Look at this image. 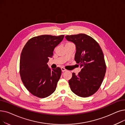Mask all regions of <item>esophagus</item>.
Returning <instances> with one entry per match:
<instances>
[{
  "label": "esophagus",
  "instance_id": "obj_1",
  "mask_svg": "<svg viewBox=\"0 0 125 125\" xmlns=\"http://www.w3.org/2000/svg\"><path fill=\"white\" fill-rule=\"evenodd\" d=\"M61 70H62V72H64V71H67V70H66V69H65V68H63V67H62V68H61Z\"/></svg>",
  "mask_w": 125,
  "mask_h": 125
}]
</instances>
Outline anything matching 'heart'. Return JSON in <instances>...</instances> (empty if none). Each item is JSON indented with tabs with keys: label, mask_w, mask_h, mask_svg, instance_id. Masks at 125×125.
Here are the masks:
<instances>
[{
	"label": "heart",
	"mask_w": 125,
	"mask_h": 125,
	"mask_svg": "<svg viewBox=\"0 0 125 125\" xmlns=\"http://www.w3.org/2000/svg\"><path fill=\"white\" fill-rule=\"evenodd\" d=\"M69 43H70V42H67L66 44H69Z\"/></svg>",
	"instance_id": "heart-1"
}]
</instances>
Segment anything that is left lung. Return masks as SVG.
<instances>
[{"mask_svg":"<svg viewBox=\"0 0 125 125\" xmlns=\"http://www.w3.org/2000/svg\"><path fill=\"white\" fill-rule=\"evenodd\" d=\"M65 38L75 44L74 60L82 68L77 75L73 73L68 82L71 90L82 97L92 95L100 88L106 73L101 48L94 39L85 34L67 35Z\"/></svg>","mask_w":125,"mask_h":125,"instance_id":"left-lung-1","label":"left lung"}]
</instances>
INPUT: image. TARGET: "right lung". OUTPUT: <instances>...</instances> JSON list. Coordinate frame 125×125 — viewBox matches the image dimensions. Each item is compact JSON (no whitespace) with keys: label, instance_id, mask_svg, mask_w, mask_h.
Returning a JSON list of instances; mask_svg holds the SVG:
<instances>
[{"label":"right lung","instance_id":"right-lung-1","mask_svg":"<svg viewBox=\"0 0 125 125\" xmlns=\"http://www.w3.org/2000/svg\"><path fill=\"white\" fill-rule=\"evenodd\" d=\"M64 35H42L34 37L24 47L20 60V74L26 88L37 97H48L55 91L61 69H51L47 64L56 47Z\"/></svg>","mask_w":125,"mask_h":125}]
</instances>
